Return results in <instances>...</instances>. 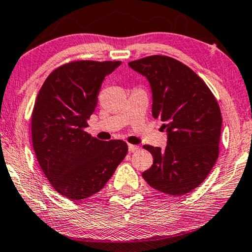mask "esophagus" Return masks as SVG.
I'll list each match as a JSON object with an SVG mask.
<instances>
[{
	"label": "esophagus",
	"mask_w": 252,
	"mask_h": 252,
	"mask_svg": "<svg viewBox=\"0 0 252 252\" xmlns=\"http://www.w3.org/2000/svg\"><path fill=\"white\" fill-rule=\"evenodd\" d=\"M127 149H129L130 153H134V151H137L139 149V147L134 145H129L127 146Z\"/></svg>",
	"instance_id": "obj_1"
}]
</instances>
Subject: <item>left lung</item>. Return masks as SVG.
<instances>
[{
	"label": "left lung",
	"mask_w": 252,
	"mask_h": 252,
	"mask_svg": "<svg viewBox=\"0 0 252 252\" xmlns=\"http://www.w3.org/2000/svg\"><path fill=\"white\" fill-rule=\"evenodd\" d=\"M149 82L153 115L163 122L167 146H143L154 163L142 173L161 193L181 196L204 182L218 160L222 115L212 92L193 70L167 56L130 62Z\"/></svg>",
	"instance_id": "1"
}]
</instances>
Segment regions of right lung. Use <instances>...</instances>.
Returning <instances> with one entry per match:
<instances>
[{
  "label": "right lung",
  "instance_id": "add662e5",
  "mask_svg": "<svg viewBox=\"0 0 252 252\" xmlns=\"http://www.w3.org/2000/svg\"><path fill=\"white\" fill-rule=\"evenodd\" d=\"M120 63H67L48 76L35 99L31 131L37 160L51 186L73 201L101 190L127 153L125 141H102L84 130L103 81Z\"/></svg>",
  "mask_w": 252,
  "mask_h": 252
}]
</instances>
